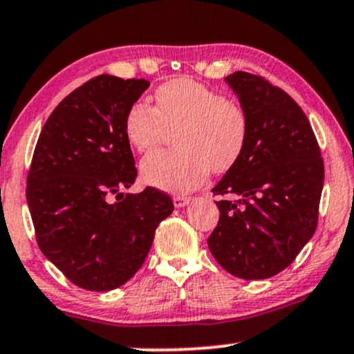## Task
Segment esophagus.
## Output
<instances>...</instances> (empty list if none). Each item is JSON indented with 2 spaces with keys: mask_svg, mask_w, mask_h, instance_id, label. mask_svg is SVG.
<instances>
[{
  "mask_svg": "<svg viewBox=\"0 0 354 354\" xmlns=\"http://www.w3.org/2000/svg\"><path fill=\"white\" fill-rule=\"evenodd\" d=\"M189 201H191V198H186V196H174L173 204L176 209H181V207H185V205L189 204Z\"/></svg>",
  "mask_w": 354,
  "mask_h": 354,
  "instance_id": "34e87169",
  "label": "esophagus"
}]
</instances>
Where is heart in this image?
<instances>
[{
  "instance_id": "b5f03b06",
  "label": "heart",
  "mask_w": 354,
  "mask_h": 354,
  "mask_svg": "<svg viewBox=\"0 0 354 354\" xmlns=\"http://www.w3.org/2000/svg\"><path fill=\"white\" fill-rule=\"evenodd\" d=\"M155 107L137 101L125 115V137L133 150H153L168 132L176 151H155L140 165L147 185L186 192L203 185L210 171L225 173L243 153L248 119L235 102L189 78L165 83L155 93Z\"/></svg>"
}]
</instances>
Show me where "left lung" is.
<instances>
[{"instance_id": "8db88e82", "label": "left lung", "mask_w": 354, "mask_h": 354, "mask_svg": "<svg viewBox=\"0 0 354 354\" xmlns=\"http://www.w3.org/2000/svg\"><path fill=\"white\" fill-rule=\"evenodd\" d=\"M225 83L248 119L247 145L214 186L221 217L207 239L230 274L266 279L286 270L312 239L324 189V160L307 115L283 89L247 71Z\"/></svg>"}]
</instances>
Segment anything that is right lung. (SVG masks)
<instances>
[{
	"mask_svg": "<svg viewBox=\"0 0 354 354\" xmlns=\"http://www.w3.org/2000/svg\"><path fill=\"white\" fill-rule=\"evenodd\" d=\"M147 80L100 75L70 93L35 145L26 198L39 248L78 288L113 290L144 265L168 194L129 189L137 178L125 115ZM118 194L120 200L111 203Z\"/></svg>",
	"mask_w": 354,
	"mask_h": 354,
	"instance_id": "obj_1",
	"label": "right lung"
}]
</instances>
